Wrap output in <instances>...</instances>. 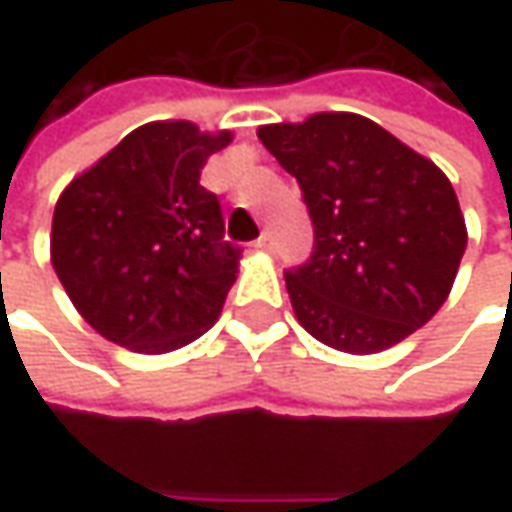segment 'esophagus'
I'll use <instances>...</instances> for the list:
<instances>
[{
    "instance_id": "34e87169",
    "label": "esophagus",
    "mask_w": 512,
    "mask_h": 512,
    "mask_svg": "<svg viewBox=\"0 0 512 512\" xmlns=\"http://www.w3.org/2000/svg\"><path fill=\"white\" fill-rule=\"evenodd\" d=\"M273 245H276V242H273V233H262V236H259V239H256V242H253V247H256V250H267V253H270V250H273Z\"/></svg>"
}]
</instances>
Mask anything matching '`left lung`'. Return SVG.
Here are the masks:
<instances>
[{
    "instance_id": "8db88e82",
    "label": "left lung",
    "mask_w": 512,
    "mask_h": 512,
    "mask_svg": "<svg viewBox=\"0 0 512 512\" xmlns=\"http://www.w3.org/2000/svg\"><path fill=\"white\" fill-rule=\"evenodd\" d=\"M259 139L296 176L313 222L310 259L285 273L299 325L356 356L427 325L467 247L442 170L359 113L265 125Z\"/></svg>"
}]
</instances>
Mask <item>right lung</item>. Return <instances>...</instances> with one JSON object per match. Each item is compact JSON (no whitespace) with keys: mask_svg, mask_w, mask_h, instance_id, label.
<instances>
[{"mask_svg":"<svg viewBox=\"0 0 512 512\" xmlns=\"http://www.w3.org/2000/svg\"><path fill=\"white\" fill-rule=\"evenodd\" d=\"M233 133L150 122L76 176L53 210L50 262L73 307L108 342L170 353L207 333L236 282L205 162Z\"/></svg>","mask_w":512,"mask_h":512,"instance_id":"right-lung-1","label":"right lung"}]
</instances>
